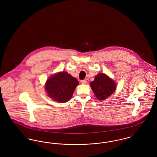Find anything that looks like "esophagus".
<instances>
[{"mask_svg": "<svg viewBox=\"0 0 157 157\" xmlns=\"http://www.w3.org/2000/svg\"><path fill=\"white\" fill-rule=\"evenodd\" d=\"M81 82L82 84H86V83H87L86 80H82V81H81Z\"/></svg>", "mask_w": 157, "mask_h": 157, "instance_id": "1", "label": "esophagus"}]
</instances>
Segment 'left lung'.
<instances>
[{
  "label": "left lung",
  "mask_w": 157,
  "mask_h": 157,
  "mask_svg": "<svg viewBox=\"0 0 157 157\" xmlns=\"http://www.w3.org/2000/svg\"><path fill=\"white\" fill-rule=\"evenodd\" d=\"M90 86L99 100L106 99L111 96L116 90V83L105 74L95 76L94 81L90 83Z\"/></svg>",
  "instance_id": "obj_1"
}]
</instances>
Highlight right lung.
I'll use <instances>...</instances> for the list:
<instances>
[{"instance_id": "1", "label": "right lung", "mask_w": 157, "mask_h": 157, "mask_svg": "<svg viewBox=\"0 0 157 157\" xmlns=\"http://www.w3.org/2000/svg\"><path fill=\"white\" fill-rule=\"evenodd\" d=\"M78 81L67 72H58L49 77L45 84L48 96L60 103L67 102L72 97Z\"/></svg>"}]
</instances>
